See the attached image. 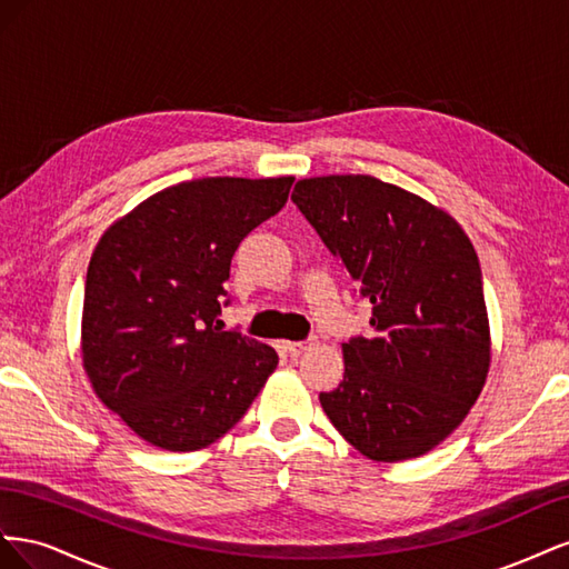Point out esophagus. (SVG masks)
<instances>
[{
	"mask_svg": "<svg viewBox=\"0 0 569 569\" xmlns=\"http://www.w3.org/2000/svg\"><path fill=\"white\" fill-rule=\"evenodd\" d=\"M316 347V339H303V341H287L284 343V349H287V353L289 356H301L303 351H308V349H313Z\"/></svg>",
	"mask_w": 569,
	"mask_h": 569,
	"instance_id": "34e87169",
	"label": "esophagus"
}]
</instances>
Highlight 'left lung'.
<instances>
[{"label": "left lung", "instance_id": "obj_1", "mask_svg": "<svg viewBox=\"0 0 569 569\" xmlns=\"http://www.w3.org/2000/svg\"><path fill=\"white\" fill-rule=\"evenodd\" d=\"M291 201L372 303L320 391L339 435L382 462L432 451L485 387L491 343L475 247L432 203L372 176L299 180Z\"/></svg>", "mask_w": 569, "mask_h": 569}]
</instances>
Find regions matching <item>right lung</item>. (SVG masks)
Listing matches in <instances>:
<instances>
[{
    "label": "right lung",
    "instance_id": "right-lung-1",
    "mask_svg": "<svg viewBox=\"0 0 569 569\" xmlns=\"http://www.w3.org/2000/svg\"><path fill=\"white\" fill-rule=\"evenodd\" d=\"M295 178H201L163 189L104 232L82 303V363L109 410L163 451L232 429L278 368L268 343L222 330L239 242Z\"/></svg>",
    "mask_w": 569,
    "mask_h": 569
}]
</instances>
